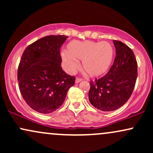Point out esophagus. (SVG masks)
I'll list each match as a JSON object with an SVG mask.
<instances>
[{"label":"esophagus","mask_w":153,"mask_h":153,"mask_svg":"<svg viewBox=\"0 0 153 153\" xmlns=\"http://www.w3.org/2000/svg\"><path fill=\"white\" fill-rule=\"evenodd\" d=\"M82 78L77 77L76 79H75V82H76V83H78V82H80V81H82Z\"/></svg>","instance_id":"1"}]
</instances>
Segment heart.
Returning a JSON list of instances; mask_svg holds the SVG:
<instances>
[{"label": "heart", "mask_w": 153, "mask_h": 153, "mask_svg": "<svg viewBox=\"0 0 153 153\" xmlns=\"http://www.w3.org/2000/svg\"><path fill=\"white\" fill-rule=\"evenodd\" d=\"M62 66L68 73H73L82 61V69L91 77L105 75L113 65L115 49L108 42L73 41L68 45V51L61 52Z\"/></svg>", "instance_id": "b5f03b06"}]
</instances>
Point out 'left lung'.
Listing matches in <instances>:
<instances>
[{"instance_id": "obj_1", "label": "left lung", "mask_w": 153, "mask_h": 153, "mask_svg": "<svg viewBox=\"0 0 153 153\" xmlns=\"http://www.w3.org/2000/svg\"><path fill=\"white\" fill-rule=\"evenodd\" d=\"M116 56L113 65L102 78L90 82L88 99L103 111L118 109L129 100L137 78V62L133 51L118 40H113Z\"/></svg>"}]
</instances>
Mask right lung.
Segmentation results:
<instances>
[{
	"instance_id": "right-lung-1",
	"label": "right lung",
	"mask_w": 153,
	"mask_h": 153,
	"mask_svg": "<svg viewBox=\"0 0 153 153\" xmlns=\"http://www.w3.org/2000/svg\"><path fill=\"white\" fill-rule=\"evenodd\" d=\"M65 35H50L25 49L18 67V81L23 99L32 109L49 114L59 108L75 77L62 69L60 48Z\"/></svg>"
}]
</instances>
